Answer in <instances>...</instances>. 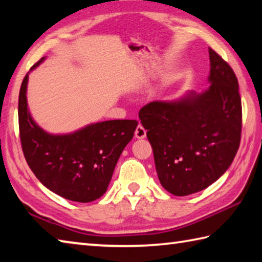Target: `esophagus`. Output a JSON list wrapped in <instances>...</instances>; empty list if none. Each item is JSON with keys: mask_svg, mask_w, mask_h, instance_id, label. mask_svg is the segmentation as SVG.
Instances as JSON below:
<instances>
[{"mask_svg": "<svg viewBox=\"0 0 262 262\" xmlns=\"http://www.w3.org/2000/svg\"><path fill=\"white\" fill-rule=\"evenodd\" d=\"M146 136V130L144 129V127L142 125H139L135 129V137L136 139H144Z\"/></svg>", "mask_w": 262, "mask_h": 262, "instance_id": "1", "label": "esophagus"}]
</instances>
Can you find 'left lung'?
I'll use <instances>...</instances> for the list:
<instances>
[{
	"label": "left lung",
	"instance_id": "8db88e82",
	"mask_svg": "<svg viewBox=\"0 0 262 262\" xmlns=\"http://www.w3.org/2000/svg\"><path fill=\"white\" fill-rule=\"evenodd\" d=\"M210 88L177 102H151L139 117L154 150L158 179L175 196L201 191L229 168L242 135L238 81L230 65L208 49Z\"/></svg>",
	"mask_w": 262,
	"mask_h": 262
}]
</instances>
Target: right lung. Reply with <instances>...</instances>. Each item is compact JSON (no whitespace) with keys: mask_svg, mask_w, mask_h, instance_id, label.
I'll return each instance as SVG.
<instances>
[{"mask_svg":"<svg viewBox=\"0 0 262 262\" xmlns=\"http://www.w3.org/2000/svg\"><path fill=\"white\" fill-rule=\"evenodd\" d=\"M27 80L26 74L19 92L18 120L21 149L32 172L45 187L69 201L89 203L102 197L139 122L108 120L93 123L73 134H48L28 112Z\"/></svg>","mask_w":262,"mask_h":262,"instance_id":"add662e5","label":"right lung"}]
</instances>
